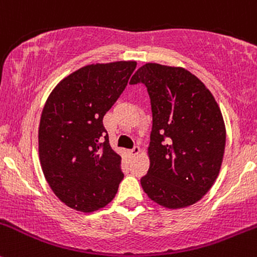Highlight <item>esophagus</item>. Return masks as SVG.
<instances>
[{
	"label": "esophagus",
	"mask_w": 257,
	"mask_h": 257,
	"mask_svg": "<svg viewBox=\"0 0 257 257\" xmlns=\"http://www.w3.org/2000/svg\"><path fill=\"white\" fill-rule=\"evenodd\" d=\"M139 153H141V148H139L138 146H134L133 148L129 151V154H131V156H138Z\"/></svg>",
	"instance_id": "obj_1"
}]
</instances>
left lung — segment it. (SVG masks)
Segmentation results:
<instances>
[{
	"instance_id": "8db88e82",
	"label": "left lung",
	"mask_w": 257,
	"mask_h": 257,
	"mask_svg": "<svg viewBox=\"0 0 257 257\" xmlns=\"http://www.w3.org/2000/svg\"><path fill=\"white\" fill-rule=\"evenodd\" d=\"M129 84H143L151 99V167L141 178L144 192L164 207L193 205L212 187L225 152V124L215 98L189 71L152 62Z\"/></svg>"
}]
</instances>
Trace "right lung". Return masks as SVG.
Instances as JSON below:
<instances>
[{
  "label": "right lung",
  "instance_id": "right-lung-1",
  "mask_svg": "<svg viewBox=\"0 0 257 257\" xmlns=\"http://www.w3.org/2000/svg\"><path fill=\"white\" fill-rule=\"evenodd\" d=\"M136 66V61L84 66L60 81L45 104L39 129L42 172L59 200L74 210L106 206L124 178L103 118Z\"/></svg>",
  "mask_w": 257,
  "mask_h": 257
}]
</instances>
